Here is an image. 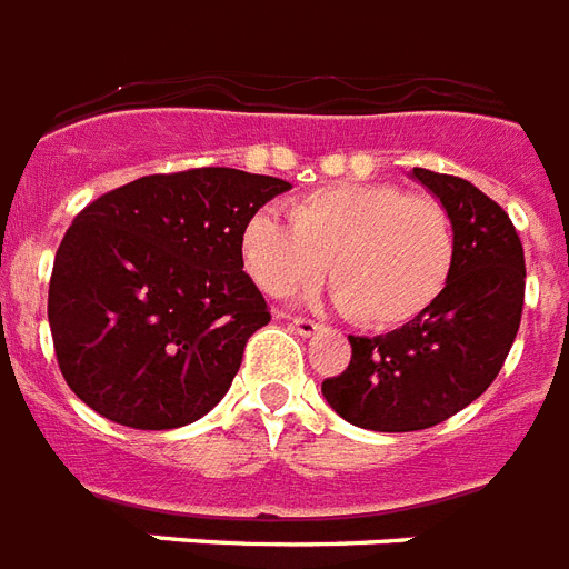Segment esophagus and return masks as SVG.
I'll use <instances>...</instances> for the list:
<instances>
[{
  "instance_id": "34e87169",
  "label": "esophagus",
  "mask_w": 569,
  "mask_h": 569,
  "mask_svg": "<svg viewBox=\"0 0 569 569\" xmlns=\"http://www.w3.org/2000/svg\"><path fill=\"white\" fill-rule=\"evenodd\" d=\"M286 321H289V328H292L295 333L303 339L316 337V333L321 330V325H316V321H310V319H292V316H286Z\"/></svg>"
}]
</instances>
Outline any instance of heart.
<instances>
[{"label": "heart", "instance_id": "obj_1", "mask_svg": "<svg viewBox=\"0 0 569 569\" xmlns=\"http://www.w3.org/2000/svg\"><path fill=\"white\" fill-rule=\"evenodd\" d=\"M250 280L271 298L303 292L330 262L333 301L366 328H401L440 301L455 230L433 197L389 182H339L292 206V223L259 209L241 230Z\"/></svg>", "mask_w": 569, "mask_h": 569}]
</instances>
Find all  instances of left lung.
I'll return each instance as SVG.
<instances>
[{
  "instance_id": "1",
  "label": "left lung",
  "mask_w": 569,
  "mask_h": 569,
  "mask_svg": "<svg viewBox=\"0 0 569 569\" xmlns=\"http://www.w3.org/2000/svg\"><path fill=\"white\" fill-rule=\"evenodd\" d=\"M449 212L455 268L440 301L383 337H348L351 363L321 392L346 422L422 431L472 405L496 380L520 330L526 259L499 203L472 182L410 171Z\"/></svg>"
}]
</instances>
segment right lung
Masks as SVG:
<instances>
[{
	"label": "right lung",
	"mask_w": 569,
	"mask_h": 569,
	"mask_svg": "<svg viewBox=\"0 0 569 569\" xmlns=\"http://www.w3.org/2000/svg\"><path fill=\"white\" fill-rule=\"evenodd\" d=\"M292 186L236 168L153 173L76 214L49 280L67 387L100 416L168 431L212 410L268 325L241 230Z\"/></svg>",
	"instance_id": "obj_1"
}]
</instances>
